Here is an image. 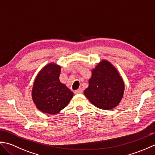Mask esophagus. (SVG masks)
I'll list each match as a JSON object with an SVG mask.
<instances>
[{
  "label": "esophagus",
  "instance_id": "esophagus-1",
  "mask_svg": "<svg viewBox=\"0 0 155 155\" xmlns=\"http://www.w3.org/2000/svg\"><path fill=\"white\" fill-rule=\"evenodd\" d=\"M82 92H83V91H82V90L81 89V88H80V89H78V90H75V91H74V93L75 94H81Z\"/></svg>",
  "mask_w": 155,
  "mask_h": 155
}]
</instances>
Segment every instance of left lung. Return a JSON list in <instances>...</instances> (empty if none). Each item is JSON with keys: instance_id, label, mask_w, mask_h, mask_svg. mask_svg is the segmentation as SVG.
I'll list each match as a JSON object with an SVG mask.
<instances>
[{"instance_id": "1", "label": "left lung", "mask_w": 155, "mask_h": 155, "mask_svg": "<svg viewBox=\"0 0 155 155\" xmlns=\"http://www.w3.org/2000/svg\"><path fill=\"white\" fill-rule=\"evenodd\" d=\"M124 91V83L116 68L103 59L91 70L89 86L84 94L96 107L109 110L120 102Z\"/></svg>"}]
</instances>
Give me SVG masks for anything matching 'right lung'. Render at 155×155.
<instances>
[{
	"instance_id": "1",
	"label": "right lung",
	"mask_w": 155,
	"mask_h": 155,
	"mask_svg": "<svg viewBox=\"0 0 155 155\" xmlns=\"http://www.w3.org/2000/svg\"><path fill=\"white\" fill-rule=\"evenodd\" d=\"M61 66L49 63L41 69L35 79L31 91L37 108L43 113L56 114L65 108L74 93L59 81Z\"/></svg>"
}]
</instances>
